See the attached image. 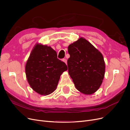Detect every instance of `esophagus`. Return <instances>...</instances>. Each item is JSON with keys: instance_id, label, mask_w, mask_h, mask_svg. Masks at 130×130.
<instances>
[{"instance_id": "esophagus-1", "label": "esophagus", "mask_w": 130, "mask_h": 130, "mask_svg": "<svg viewBox=\"0 0 130 130\" xmlns=\"http://www.w3.org/2000/svg\"><path fill=\"white\" fill-rule=\"evenodd\" d=\"M63 61H64V62L65 64H67V59H65V58L63 59Z\"/></svg>"}]
</instances>
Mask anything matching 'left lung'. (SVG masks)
<instances>
[{"label":"left lung","mask_w":130,"mask_h":130,"mask_svg":"<svg viewBox=\"0 0 130 130\" xmlns=\"http://www.w3.org/2000/svg\"><path fill=\"white\" fill-rule=\"evenodd\" d=\"M68 71L76 89L92 94L101 85L105 74L103 55L89 42L80 37L68 47Z\"/></svg>","instance_id":"1"}]
</instances>
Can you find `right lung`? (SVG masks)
I'll use <instances>...</instances> for the list:
<instances>
[{"label": "right lung", "mask_w": 130, "mask_h": 130, "mask_svg": "<svg viewBox=\"0 0 130 130\" xmlns=\"http://www.w3.org/2000/svg\"><path fill=\"white\" fill-rule=\"evenodd\" d=\"M66 70L67 65L57 58L56 52L50 46L41 44L34 47L25 66L28 83L42 95L55 90L60 75Z\"/></svg>", "instance_id": "obj_1"}]
</instances>
